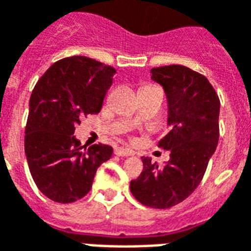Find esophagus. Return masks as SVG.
Instances as JSON below:
<instances>
[{
  "label": "esophagus",
  "mask_w": 251,
  "mask_h": 251,
  "mask_svg": "<svg viewBox=\"0 0 251 251\" xmlns=\"http://www.w3.org/2000/svg\"><path fill=\"white\" fill-rule=\"evenodd\" d=\"M114 154L120 155V157H129V155H133L134 153L130 149H126V148H117L114 150Z\"/></svg>",
  "instance_id": "34e87169"
}]
</instances>
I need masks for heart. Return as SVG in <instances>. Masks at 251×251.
Listing matches in <instances>:
<instances>
[{
  "label": "heart",
  "instance_id": "obj_1",
  "mask_svg": "<svg viewBox=\"0 0 251 251\" xmlns=\"http://www.w3.org/2000/svg\"><path fill=\"white\" fill-rule=\"evenodd\" d=\"M131 122H138V117H133V118H131Z\"/></svg>",
  "mask_w": 251,
  "mask_h": 251
}]
</instances>
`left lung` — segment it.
Returning <instances> with one entry per match:
<instances>
[{"label":"left lung","mask_w":251,"mask_h":251,"mask_svg":"<svg viewBox=\"0 0 251 251\" xmlns=\"http://www.w3.org/2000/svg\"><path fill=\"white\" fill-rule=\"evenodd\" d=\"M168 100L169 131L158 142L170 150L159 166L142 157L144 170L130 182V192L142 205L169 209L190 196L200 185L220 138V98L205 75L182 65L150 70Z\"/></svg>","instance_id":"obj_1"}]
</instances>
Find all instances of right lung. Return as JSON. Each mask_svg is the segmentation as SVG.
I'll use <instances>...</instances> for the list:
<instances>
[{
    "label": "right lung",
    "instance_id": "1",
    "mask_svg": "<svg viewBox=\"0 0 251 251\" xmlns=\"http://www.w3.org/2000/svg\"><path fill=\"white\" fill-rule=\"evenodd\" d=\"M116 69L74 55L53 64L38 79L29 101L25 155L40 192L70 203L90 192L100 165L111 158L107 145L81 146L75 126L100 113Z\"/></svg>",
    "mask_w": 251,
    "mask_h": 251
}]
</instances>
